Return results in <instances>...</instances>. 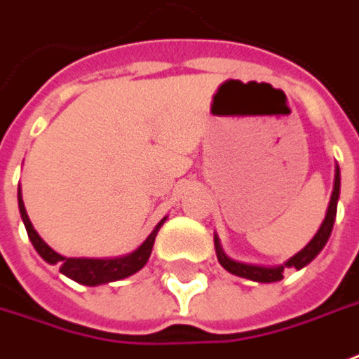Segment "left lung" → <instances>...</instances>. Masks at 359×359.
Returning a JSON list of instances; mask_svg holds the SVG:
<instances>
[{"label":"left lung","mask_w":359,"mask_h":359,"mask_svg":"<svg viewBox=\"0 0 359 359\" xmlns=\"http://www.w3.org/2000/svg\"><path fill=\"white\" fill-rule=\"evenodd\" d=\"M338 197H340V168L336 163V174H334V189H332L330 203H328V211H326V217L322 221L320 229L316 231V235L312 237V241L302 249L298 251L294 257H290L285 264H278V266H261V264H247L239 263V261H233L229 259L223 249H221V243H219V237L215 235V252H217V261L221 263V266L225 271H229L231 275L243 276V278H249V280H255V283H276L280 280L283 275H285V269H304L310 261L316 259L324 245L330 239L332 227H334V221H336V211H338Z\"/></svg>","instance_id":"left-lung-1"}]
</instances>
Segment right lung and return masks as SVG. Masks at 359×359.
<instances>
[{"label":"right lung","instance_id":"add662e5","mask_svg":"<svg viewBox=\"0 0 359 359\" xmlns=\"http://www.w3.org/2000/svg\"><path fill=\"white\" fill-rule=\"evenodd\" d=\"M17 201H19V213H21V219L25 223V229H27L29 239L33 243L35 251L39 252L49 264H59L62 275L73 278L74 283H79V285L86 286L107 285V283L120 280V278H126V276L138 273L142 266L148 263L151 247H154V241H156V235H158V231L165 221V217H163L156 225V229L148 235V239L130 255L114 257V259H71V257H62L57 251H53L49 245L41 239L39 233L33 229L27 211H25V205H23V199H21V189L17 191Z\"/></svg>","mask_w":359,"mask_h":359}]
</instances>
